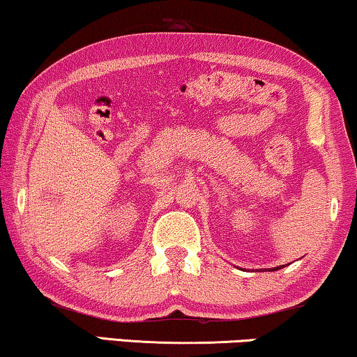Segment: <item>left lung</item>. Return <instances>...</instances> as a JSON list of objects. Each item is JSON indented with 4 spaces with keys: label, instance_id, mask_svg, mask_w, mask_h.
Returning <instances> with one entry per match:
<instances>
[{
    "label": "left lung",
    "instance_id": "1",
    "mask_svg": "<svg viewBox=\"0 0 357 357\" xmlns=\"http://www.w3.org/2000/svg\"><path fill=\"white\" fill-rule=\"evenodd\" d=\"M281 268H282V265H281V266H276L275 270H273V271H276V270H281Z\"/></svg>",
    "mask_w": 357,
    "mask_h": 357
}]
</instances>
